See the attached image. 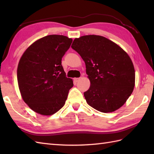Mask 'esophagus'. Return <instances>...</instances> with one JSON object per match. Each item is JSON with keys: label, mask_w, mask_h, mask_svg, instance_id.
<instances>
[{"label": "esophagus", "mask_w": 154, "mask_h": 154, "mask_svg": "<svg viewBox=\"0 0 154 154\" xmlns=\"http://www.w3.org/2000/svg\"><path fill=\"white\" fill-rule=\"evenodd\" d=\"M73 80H74V82L77 83L78 81H79L80 80V78H74Z\"/></svg>", "instance_id": "34e87169"}]
</instances>
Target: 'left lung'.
<instances>
[{
  "label": "left lung",
  "mask_w": 154,
  "mask_h": 154,
  "mask_svg": "<svg viewBox=\"0 0 154 154\" xmlns=\"http://www.w3.org/2000/svg\"><path fill=\"white\" fill-rule=\"evenodd\" d=\"M71 48L85 63L91 82L84 93L87 104L104 113L123 106L135 86L134 67L126 52L112 41L97 35L75 38Z\"/></svg>",
  "instance_id": "8db88e82"
}]
</instances>
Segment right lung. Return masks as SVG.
I'll use <instances>...</instances> for the list:
<instances>
[{"instance_id":"add662e5","label":"right lung","mask_w":154,"mask_h":154,"mask_svg":"<svg viewBox=\"0 0 154 154\" xmlns=\"http://www.w3.org/2000/svg\"><path fill=\"white\" fill-rule=\"evenodd\" d=\"M72 41L62 35H47L31 44L20 59L19 90L34 112L50 116L64 106L73 82L65 76L61 59Z\"/></svg>"}]
</instances>
